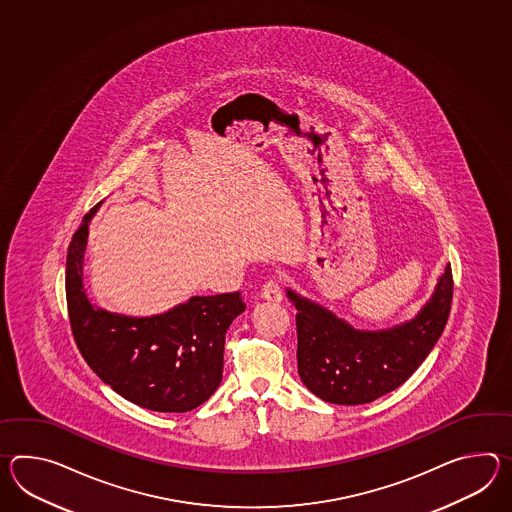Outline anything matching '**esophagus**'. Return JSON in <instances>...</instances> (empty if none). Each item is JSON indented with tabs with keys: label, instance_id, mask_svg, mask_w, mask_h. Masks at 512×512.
<instances>
[{
	"label": "esophagus",
	"instance_id": "34e87169",
	"mask_svg": "<svg viewBox=\"0 0 512 512\" xmlns=\"http://www.w3.org/2000/svg\"><path fill=\"white\" fill-rule=\"evenodd\" d=\"M262 297L268 301H281L283 299V288H281V275H272L262 284Z\"/></svg>",
	"mask_w": 512,
	"mask_h": 512
}]
</instances>
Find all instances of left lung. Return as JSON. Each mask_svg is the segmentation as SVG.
<instances>
[{"label": "left lung", "mask_w": 512, "mask_h": 512, "mask_svg": "<svg viewBox=\"0 0 512 512\" xmlns=\"http://www.w3.org/2000/svg\"><path fill=\"white\" fill-rule=\"evenodd\" d=\"M454 294L452 266L419 316L395 329L354 330L332 312L288 290L297 308V371L316 397L367 404L402 386L441 338Z\"/></svg>", "instance_id": "1"}]
</instances>
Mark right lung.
Instances as JSON below:
<instances>
[{"label": "right lung", "instance_id": "1", "mask_svg": "<svg viewBox=\"0 0 512 512\" xmlns=\"http://www.w3.org/2000/svg\"><path fill=\"white\" fill-rule=\"evenodd\" d=\"M69 242L66 299L75 343L104 384L141 408L185 413L220 386L231 321L246 310L240 292L194 296L165 314L128 318L93 307L82 286L88 224Z\"/></svg>", "mask_w": 512, "mask_h": 512}]
</instances>
